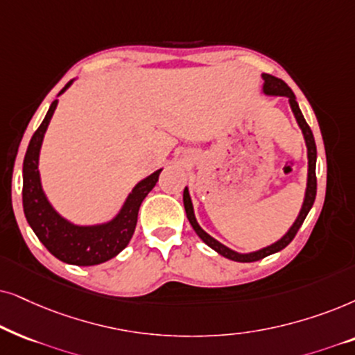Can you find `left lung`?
Returning <instances> with one entry per match:
<instances>
[{
  "label": "left lung",
  "instance_id": "8db88e82",
  "mask_svg": "<svg viewBox=\"0 0 355 355\" xmlns=\"http://www.w3.org/2000/svg\"><path fill=\"white\" fill-rule=\"evenodd\" d=\"M261 78L264 81L263 83V92L266 94V96H279V97L289 98V105L292 108V113H294L295 120H297V123H299L302 135H304V139H305V144H306V157H309L306 190H305L304 205H302V209L299 212V216H297L294 224L291 225V229L287 230V232L282 235V237L277 240V242L268 245V247H264L261 250H257V252H250V253L234 252V250H230L229 247H225V245L217 242L216 239H212L209 234L205 232V230L201 229L200 224H198L196 217H195V211H193V202H191V198H190V191H188V188L183 190V205H185L187 217H188V220H190L193 229H195V232L198 234V237H200L202 242L207 245V247H211L212 250H214V252L222 254L224 258H229V259H232V261H239V263L258 261V259H263L264 257H269V254L277 253V252H281L282 248H286L287 245H289L292 240H294L295 234L299 232L300 225L304 224L305 217L310 212L311 206H313L315 196H316V173H315V168H316V144H315L313 133H311L310 126L306 125L305 118H304V115H302L299 103H297V101H295V96H294V92H292V89L287 86V84L282 81V79L274 78V76H271V74H264L263 73Z\"/></svg>",
  "mask_w": 355,
  "mask_h": 355
}]
</instances>
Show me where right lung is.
I'll return each mask as SVG.
<instances>
[{"label":"right lung","instance_id":"1","mask_svg":"<svg viewBox=\"0 0 355 355\" xmlns=\"http://www.w3.org/2000/svg\"><path fill=\"white\" fill-rule=\"evenodd\" d=\"M69 81L61 89V96L71 84ZM58 101L51 102L42 125L32 136L29 148L22 165V206L24 214L39 237L45 248L58 258L60 261L76 264V266H94V264L105 263L113 257H116L133 237L136 222H138V211L141 202L148 193L155 187L159 180V173L162 168L155 170L144 180L136 183V187L123 202L121 209L113 219L103 224L94 225H78L64 219L58 214L53 206L50 205L40 182L39 172V155L44 143L45 131L49 128L51 116Z\"/></svg>","mask_w":355,"mask_h":355}]
</instances>
